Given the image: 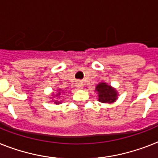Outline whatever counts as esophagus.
Here are the masks:
<instances>
[{
  "mask_svg": "<svg viewBox=\"0 0 158 158\" xmlns=\"http://www.w3.org/2000/svg\"><path fill=\"white\" fill-rule=\"evenodd\" d=\"M75 86H76V88H78V89H81L82 88H83V83H75Z\"/></svg>",
  "mask_w": 158,
  "mask_h": 158,
  "instance_id": "34e87169",
  "label": "esophagus"
}]
</instances>
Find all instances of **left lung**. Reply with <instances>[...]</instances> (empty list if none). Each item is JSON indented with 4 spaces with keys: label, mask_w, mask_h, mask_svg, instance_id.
<instances>
[{
    "label": "left lung",
    "mask_w": 158,
    "mask_h": 158,
    "mask_svg": "<svg viewBox=\"0 0 158 158\" xmlns=\"http://www.w3.org/2000/svg\"><path fill=\"white\" fill-rule=\"evenodd\" d=\"M95 91L98 94V101L102 103H113L118 98L116 89L106 83H98Z\"/></svg>",
    "instance_id": "obj_1"
}]
</instances>
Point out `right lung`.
Returning <instances> with one entry per match:
<instances>
[{"instance_id":"1","label":"right lung","mask_w":158,"mask_h":158,"mask_svg":"<svg viewBox=\"0 0 158 158\" xmlns=\"http://www.w3.org/2000/svg\"><path fill=\"white\" fill-rule=\"evenodd\" d=\"M59 92H57V94H56V97H57V96H59V95H60V94H61V89H59ZM54 103L55 104H60V103H61V101H55V102H54Z\"/></svg>"}]
</instances>
